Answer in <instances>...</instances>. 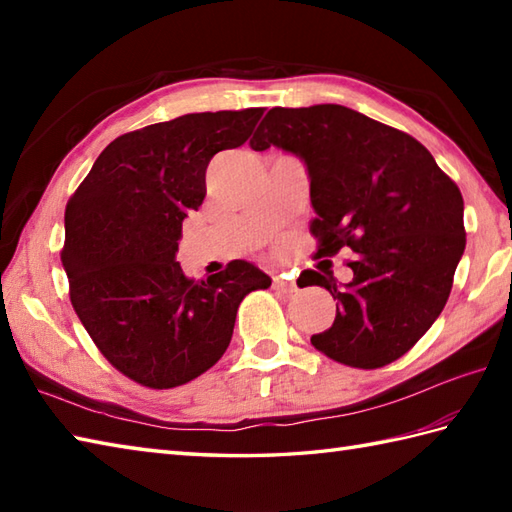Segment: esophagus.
I'll use <instances>...</instances> for the list:
<instances>
[{"label":"esophagus","mask_w":512,"mask_h":512,"mask_svg":"<svg viewBox=\"0 0 512 512\" xmlns=\"http://www.w3.org/2000/svg\"><path fill=\"white\" fill-rule=\"evenodd\" d=\"M273 288H275V290H279V292H284V295H292V292H297V290H299L295 281H292V279H286L284 275H277V277H273Z\"/></svg>","instance_id":"obj_1"}]
</instances>
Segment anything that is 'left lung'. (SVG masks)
<instances>
[{
    "label": "left lung",
    "instance_id": "obj_1",
    "mask_svg": "<svg viewBox=\"0 0 512 512\" xmlns=\"http://www.w3.org/2000/svg\"><path fill=\"white\" fill-rule=\"evenodd\" d=\"M270 145L308 167L314 257L345 246L356 253L347 262L354 279L343 288L308 270L306 286L336 299L332 328L312 334V345L358 369L394 363L451 295L466 246L458 184L416 138L343 105L273 107L250 140L255 151Z\"/></svg>",
    "mask_w": 512,
    "mask_h": 512
}]
</instances>
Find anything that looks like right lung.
I'll return each mask as SVG.
<instances>
[{
    "label": "right lung",
    "mask_w": 512,
    "mask_h": 512,
    "mask_svg": "<svg viewBox=\"0 0 512 512\" xmlns=\"http://www.w3.org/2000/svg\"><path fill=\"white\" fill-rule=\"evenodd\" d=\"M262 114H184L118 136L65 206L61 262L72 308L101 354L138 385L171 389L204 374L231 343L239 303L270 286L242 259L206 279L176 262L211 158L244 145Z\"/></svg>",
    "instance_id": "right-lung-1"
}]
</instances>
